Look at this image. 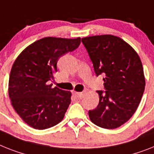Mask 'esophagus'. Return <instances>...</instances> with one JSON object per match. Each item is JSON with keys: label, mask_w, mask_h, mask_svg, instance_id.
<instances>
[{"label": "esophagus", "mask_w": 154, "mask_h": 154, "mask_svg": "<svg viewBox=\"0 0 154 154\" xmlns=\"http://www.w3.org/2000/svg\"><path fill=\"white\" fill-rule=\"evenodd\" d=\"M74 94L75 95V96H77L78 97H79V98H82V97L84 96V93L83 92H74Z\"/></svg>", "instance_id": "esophagus-1"}]
</instances>
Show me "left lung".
<instances>
[{
	"mask_svg": "<svg viewBox=\"0 0 154 154\" xmlns=\"http://www.w3.org/2000/svg\"><path fill=\"white\" fill-rule=\"evenodd\" d=\"M95 74L103 75L105 91L89 111L91 122L105 129L119 128L135 112L145 90L144 72L134 49L119 37L105 34L82 38Z\"/></svg>",
	"mask_w": 154,
	"mask_h": 154,
	"instance_id": "8db88e82",
	"label": "left lung"
}]
</instances>
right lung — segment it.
Wrapping results in <instances>:
<instances>
[{"label":"right lung","mask_w":154,"mask_h":154,"mask_svg":"<svg viewBox=\"0 0 154 154\" xmlns=\"http://www.w3.org/2000/svg\"><path fill=\"white\" fill-rule=\"evenodd\" d=\"M75 39L47 37L26 47L14 62L8 94L14 109L26 124L38 130L57 125L70 103V91L52 87L48 81L57 72L58 60L79 46Z\"/></svg>","instance_id":"right-lung-1"}]
</instances>
